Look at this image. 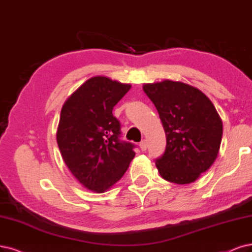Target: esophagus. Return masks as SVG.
Listing matches in <instances>:
<instances>
[{
	"instance_id": "obj_1",
	"label": "esophagus",
	"mask_w": 252,
	"mask_h": 252,
	"mask_svg": "<svg viewBox=\"0 0 252 252\" xmlns=\"http://www.w3.org/2000/svg\"><path fill=\"white\" fill-rule=\"evenodd\" d=\"M139 146H140V148H141V151H142V152H145V151L147 150V142H146V140L141 141V142H140V144H139Z\"/></svg>"
}]
</instances>
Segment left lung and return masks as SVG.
<instances>
[{
  "label": "left lung",
  "instance_id": "8db88e82",
  "mask_svg": "<svg viewBox=\"0 0 252 252\" xmlns=\"http://www.w3.org/2000/svg\"><path fill=\"white\" fill-rule=\"evenodd\" d=\"M143 90L166 134L165 153L156 159L159 173L174 184L195 182L219 152L223 126L216 108L200 90L182 82L145 84Z\"/></svg>",
  "mask_w": 252,
  "mask_h": 252
}]
</instances>
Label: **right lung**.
<instances>
[{"label":"right lung","mask_w":252,"mask_h":252,"mask_svg":"<svg viewBox=\"0 0 252 252\" xmlns=\"http://www.w3.org/2000/svg\"><path fill=\"white\" fill-rule=\"evenodd\" d=\"M131 85L93 77L64 102L57 143L70 172L85 188L102 193L118 182L134 159L136 147L121 141L113 108Z\"/></svg>","instance_id":"add662e5"}]
</instances>
